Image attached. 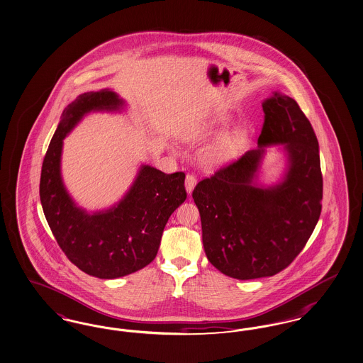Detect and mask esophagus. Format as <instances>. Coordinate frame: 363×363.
<instances>
[{"instance_id":"esophagus-1","label":"esophagus","mask_w":363,"mask_h":363,"mask_svg":"<svg viewBox=\"0 0 363 363\" xmlns=\"http://www.w3.org/2000/svg\"><path fill=\"white\" fill-rule=\"evenodd\" d=\"M196 184H197L196 177H194V175H191V174H188V175H186V179H185V189L188 191V194H190V193L193 191L194 186H196Z\"/></svg>"}]
</instances>
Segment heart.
Segmentation results:
<instances>
[{
  "instance_id": "obj_1",
  "label": "heart",
  "mask_w": 363,
  "mask_h": 363,
  "mask_svg": "<svg viewBox=\"0 0 363 363\" xmlns=\"http://www.w3.org/2000/svg\"><path fill=\"white\" fill-rule=\"evenodd\" d=\"M227 121H228V117L225 114H219L204 125L201 133L209 135L216 129H219L220 126H223ZM245 138H246V129L243 126H235L227 130L208 148L207 155H206L208 163L222 164L228 162L230 159H233L238 154Z\"/></svg>"
}]
</instances>
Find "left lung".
Here are the masks:
<instances>
[{
  "mask_svg": "<svg viewBox=\"0 0 363 363\" xmlns=\"http://www.w3.org/2000/svg\"><path fill=\"white\" fill-rule=\"evenodd\" d=\"M257 148L200 181L193 190L209 262L227 277H274L301 253L318 222L323 175L318 141L293 98L274 91L262 102ZM281 145L286 163L271 186L258 182L266 148Z\"/></svg>",
  "mask_w": 363,
  "mask_h": 363,
  "instance_id": "obj_1",
  "label": "left lung"
}]
</instances>
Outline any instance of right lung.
<instances>
[{
	"label": "right lung",
	"mask_w": 363,
	"mask_h": 363,
	"mask_svg": "<svg viewBox=\"0 0 363 363\" xmlns=\"http://www.w3.org/2000/svg\"><path fill=\"white\" fill-rule=\"evenodd\" d=\"M125 107L113 89L79 95L61 116L40 174V203L54 238L79 269L99 279L126 277L155 259L164 225L186 199L185 174L141 164L130 188L111 207L88 212L74 203L61 175L64 138L86 114Z\"/></svg>",
	"instance_id": "1"
}]
</instances>
